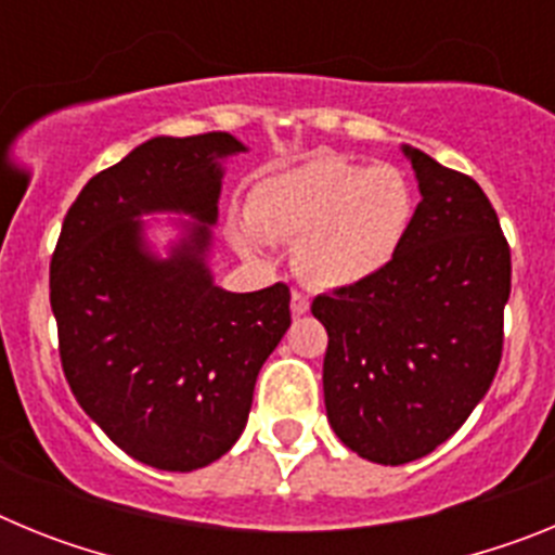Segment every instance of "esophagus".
I'll list each match as a JSON object with an SVG mask.
<instances>
[{"label":"esophagus","instance_id":"34e87169","mask_svg":"<svg viewBox=\"0 0 555 555\" xmlns=\"http://www.w3.org/2000/svg\"><path fill=\"white\" fill-rule=\"evenodd\" d=\"M308 308H311L308 294L300 292V288H294V292H292V313H294V317H302V313H308Z\"/></svg>","mask_w":555,"mask_h":555}]
</instances>
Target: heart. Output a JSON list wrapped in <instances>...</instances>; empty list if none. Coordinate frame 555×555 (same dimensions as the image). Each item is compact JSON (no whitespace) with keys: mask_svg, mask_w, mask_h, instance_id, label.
<instances>
[{"mask_svg":"<svg viewBox=\"0 0 555 555\" xmlns=\"http://www.w3.org/2000/svg\"><path fill=\"white\" fill-rule=\"evenodd\" d=\"M414 214V185L397 166L317 155L255 185L247 219L230 222V242L253 258L267 238L297 242L294 261L306 281L345 288L395 261Z\"/></svg>","mask_w":555,"mask_h":555,"instance_id":"obj_1","label":"heart"}]
</instances>
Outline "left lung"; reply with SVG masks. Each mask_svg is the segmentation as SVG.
Here are the masks:
<instances>
[{"instance_id": "obj_1", "label": "left lung", "mask_w": 555, "mask_h": 555, "mask_svg": "<svg viewBox=\"0 0 555 555\" xmlns=\"http://www.w3.org/2000/svg\"><path fill=\"white\" fill-rule=\"evenodd\" d=\"M423 203L380 274L320 294L331 428L375 464H409L464 425L503 356L512 249L478 183L403 146Z\"/></svg>"}]
</instances>
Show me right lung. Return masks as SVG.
Instances as JSON below:
<instances>
[{"label": "right lung", "mask_w": 555, "mask_h": 555, "mask_svg": "<svg viewBox=\"0 0 555 555\" xmlns=\"http://www.w3.org/2000/svg\"><path fill=\"white\" fill-rule=\"evenodd\" d=\"M230 132L158 135L82 185L49 263L68 386L127 455L166 473L222 459L247 425L263 361L292 325L286 283L233 294L205 263ZM155 209L189 212L169 259L145 249Z\"/></svg>", "instance_id": "right-lung-1"}]
</instances>
